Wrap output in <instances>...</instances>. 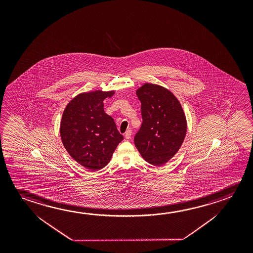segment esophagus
<instances>
[{"label":"esophagus","mask_w":253,"mask_h":253,"mask_svg":"<svg viewBox=\"0 0 253 253\" xmlns=\"http://www.w3.org/2000/svg\"><path fill=\"white\" fill-rule=\"evenodd\" d=\"M131 134H132V131H131V129H128V130H126V132L125 134V137L126 139H129L130 137H131Z\"/></svg>","instance_id":"obj_1"}]
</instances>
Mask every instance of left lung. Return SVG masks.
I'll list each match as a JSON object with an SVG mask.
<instances>
[{
  "mask_svg": "<svg viewBox=\"0 0 253 253\" xmlns=\"http://www.w3.org/2000/svg\"><path fill=\"white\" fill-rule=\"evenodd\" d=\"M136 93L143 124L134 137L135 145L145 161L162 166L182 146L186 136V116L178 99L165 87L145 83Z\"/></svg>",
  "mask_w": 253,
  "mask_h": 253,
  "instance_id": "1",
  "label": "left lung"
}]
</instances>
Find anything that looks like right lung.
Returning <instances> with one entry per match:
<instances>
[{
	"mask_svg": "<svg viewBox=\"0 0 253 253\" xmlns=\"http://www.w3.org/2000/svg\"><path fill=\"white\" fill-rule=\"evenodd\" d=\"M115 91L82 92L68 103L62 114L60 134L73 160L94 172L107 166L124 139L111 116L104 111L103 100Z\"/></svg>",
	"mask_w": 253,
	"mask_h": 253,
	"instance_id": "add662e5",
	"label": "right lung"
}]
</instances>
